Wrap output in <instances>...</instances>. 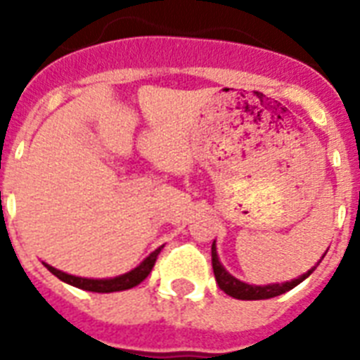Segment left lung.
<instances>
[{
    "instance_id": "8db88e82",
    "label": "left lung",
    "mask_w": 360,
    "mask_h": 360,
    "mask_svg": "<svg viewBox=\"0 0 360 360\" xmlns=\"http://www.w3.org/2000/svg\"><path fill=\"white\" fill-rule=\"evenodd\" d=\"M325 256V254H323ZM211 257H213V271L214 278H217V284L226 295L233 297V299H240V301H262V299H271V297H278L285 291L293 290L295 285H299L304 278H308L310 274L314 273L312 267L310 271H307L304 274H301L299 278H293L290 282H282V284H267V285H254L246 284L243 280L236 278L233 274H230L224 269V265L220 263L219 252H217V240H213V246H211ZM323 259V257H321ZM319 259V262H321ZM318 262V263H319Z\"/></svg>"
}]
</instances>
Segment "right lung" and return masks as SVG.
<instances>
[{"instance_id": "obj_1", "label": "right lung", "mask_w": 360, "mask_h": 360, "mask_svg": "<svg viewBox=\"0 0 360 360\" xmlns=\"http://www.w3.org/2000/svg\"><path fill=\"white\" fill-rule=\"evenodd\" d=\"M160 250H162V246H158L157 250L151 252L138 267H134L129 273L120 274V276H114V278H82V276L63 273V271H59V269L52 267L48 263H44V267L52 274H56L59 280H63L65 284H70L86 291H95V293H112V291L130 290V288H134L140 282H143L147 278V274L151 273L153 265L157 262V256L160 254Z\"/></svg>"}]
</instances>
